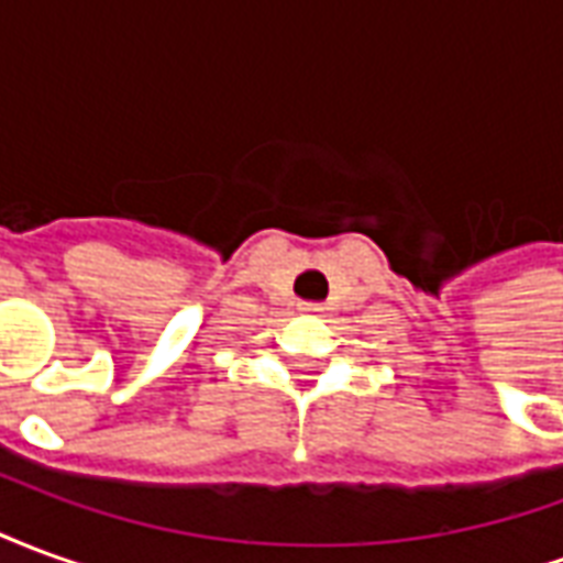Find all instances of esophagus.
<instances>
[{"instance_id":"34e87169","label":"esophagus","mask_w":563,"mask_h":563,"mask_svg":"<svg viewBox=\"0 0 563 563\" xmlns=\"http://www.w3.org/2000/svg\"><path fill=\"white\" fill-rule=\"evenodd\" d=\"M322 310H325V307L317 305V301H305V305H301V313H307V317H319Z\"/></svg>"}]
</instances>
